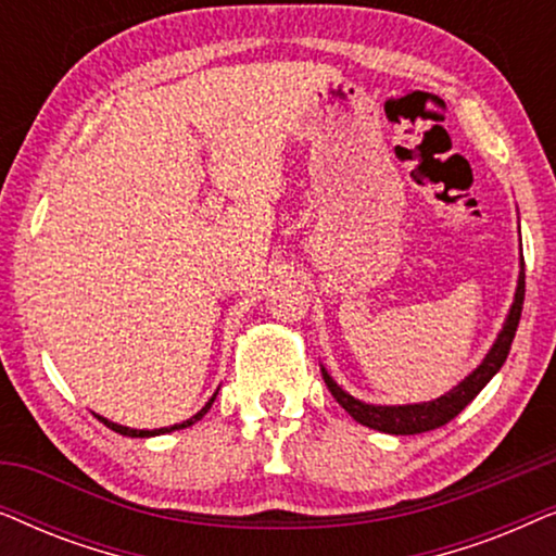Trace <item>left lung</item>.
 I'll use <instances>...</instances> for the list:
<instances>
[{"instance_id":"8db88e82","label":"left lung","mask_w":556,"mask_h":556,"mask_svg":"<svg viewBox=\"0 0 556 556\" xmlns=\"http://www.w3.org/2000/svg\"><path fill=\"white\" fill-rule=\"evenodd\" d=\"M521 308H523V255H521L519 280H516L514 303H511V308H508L506 321H504V326H501L498 337H496V341H493V346L489 349V354L483 356V362L478 364V367L470 371L466 379H460V382L455 384L451 392L440 394L438 400L415 402V405H369V402L356 400L346 390H341V387L333 382V377L326 371V367L321 364L324 382H326V387H329V392L333 394V400H337L356 422L367 425V428H371V430L390 432V435H417V432L443 428V425L451 422L455 415H460V409H466L470 402L476 400V394L491 382L493 375L504 367L508 349H511V341L516 337V329H519Z\"/></svg>"}]
</instances>
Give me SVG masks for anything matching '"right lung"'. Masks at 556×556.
Returning a JSON list of instances; mask_svg holds the SVG:
<instances>
[{
    "label": "right lung",
    "instance_id": "right-lung-1",
    "mask_svg": "<svg viewBox=\"0 0 556 556\" xmlns=\"http://www.w3.org/2000/svg\"><path fill=\"white\" fill-rule=\"evenodd\" d=\"M215 397H217V392L212 394L210 397V402L207 405H204L200 413L197 415H192L189 417V420H185V422H177V425H169V428H159V430H136V428H126V425H118V422H111L109 417H101V415H96L98 420H101L105 428H111L113 432H121V435H126V438H154V435H164V432H174V430H185V428H189V425H194L197 420H202L204 415H207V409L212 407V402H215Z\"/></svg>",
    "mask_w": 556,
    "mask_h": 556
}]
</instances>
